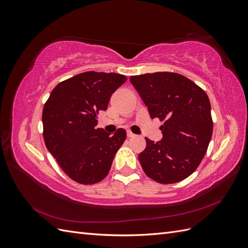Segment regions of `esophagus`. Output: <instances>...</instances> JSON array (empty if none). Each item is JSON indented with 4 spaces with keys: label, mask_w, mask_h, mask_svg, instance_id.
<instances>
[{
    "label": "esophagus",
    "mask_w": 248,
    "mask_h": 248,
    "mask_svg": "<svg viewBox=\"0 0 248 248\" xmlns=\"http://www.w3.org/2000/svg\"><path fill=\"white\" fill-rule=\"evenodd\" d=\"M127 137H128V138H133V137H136V134L132 133L130 130H128V131H127Z\"/></svg>",
    "instance_id": "esophagus-1"
}]
</instances>
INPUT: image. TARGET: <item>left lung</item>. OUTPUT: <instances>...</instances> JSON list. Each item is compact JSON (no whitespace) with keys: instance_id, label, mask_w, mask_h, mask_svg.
<instances>
[{"instance_id":"8db88e82","label":"left lung","mask_w":248,"mask_h":248,"mask_svg":"<svg viewBox=\"0 0 248 248\" xmlns=\"http://www.w3.org/2000/svg\"><path fill=\"white\" fill-rule=\"evenodd\" d=\"M152 119L163 125L162 140L146 138L139 160L145 174L161 184L182 181L198 169L213 132L211 106L206 92L192 80L174 72L130 77Z\"/></svg>"}]
</instances>
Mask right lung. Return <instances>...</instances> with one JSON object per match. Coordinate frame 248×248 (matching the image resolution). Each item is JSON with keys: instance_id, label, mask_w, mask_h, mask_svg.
Segmentation results:
<instances>
[{"instance_id": "1", "label": "right lung", "mask_w": 248, "mask_h": 248, "mask_svg": "<svg viewBox=\"0 0 248 248\" xmlns=\"http://www.w3.org/2000/svg\"><path fill=\"white\" fill-rule=\"evenodd\" d=\"M126 79L114 72L79 73L58 84L44 104V142L73 181L95 184L108 176L126 131L119 128L110 136L96 128L97 116Z\"/></svg>"}]
</instances>
